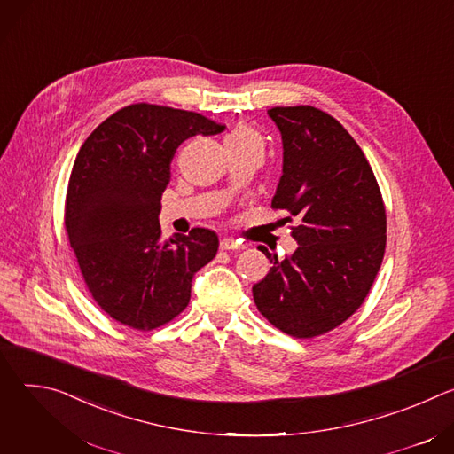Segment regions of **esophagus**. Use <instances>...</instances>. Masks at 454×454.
<instances>
[{
	"label": "esophagus",
	"instance_id": "1",
	"mask_svg": "<svg viewBox=\"0 0 454 454\" xmlns=\"http://www.w3.org/2000/svg\"><path fill=\"white\" fill-rule=\"evenodd\" d=\"M242 247L244 246L240 242L233 240V239H223L221 240V249H224V251H233V249H242Z\"/></svg>",
	"mask_w": 454,
	"mask_h": 454
}]
</instances>
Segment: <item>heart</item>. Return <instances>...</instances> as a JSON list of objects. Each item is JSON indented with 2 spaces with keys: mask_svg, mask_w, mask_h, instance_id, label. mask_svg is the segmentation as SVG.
I'll use <instances>...</instances> for the list:
<instances>
[{
  "mask_svg": "<svg viewBox=\"0 0 454 454\" xmlns=\"http://www.w3.org/2000/svg\"><path fill=\"white\" fill-rule=\"evenodd\" d=\"M224 142H226V147L228 145H233V147H239V145H262L261 135H258L254 129L249 127V125H237L235 129H231V131L226 135Z\"/></svg>",
  "mask_w": 454,
  "mask_h": 454,
  "instance_id": "b5f03b06",
  "label": "heart"
}]
</instances>
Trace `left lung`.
<instances>
[{"label":"left lung","instance_id":"obj_1","mask_svg":"<svg viewBox=\"0 0 454 454\" xmlns=\"http://www.w3.org/2000/svg\"><path fill=\"white\" fill-rule=\"evenodd\" d=\"M268 114L284 149L271 207L298 221V247L278 261L258 246L273 268L253 286V300L282 333L314 338L364 301L384 256L386 212L370 163L336 118L310 106Z\"/></svg>","mask_w":454,"mask_h":454}]
</instances>
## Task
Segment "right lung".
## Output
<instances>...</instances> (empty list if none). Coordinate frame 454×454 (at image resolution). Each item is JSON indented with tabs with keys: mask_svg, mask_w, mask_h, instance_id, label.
<instances>
[{
	"mask_svg": "<svg viewBox=\"0 0 454 454\" xmlns=\"http://www.w3.org/2000/svg\"><path fill=\"white\" fill-rule=\"evenodd\" d=\"M223 131L200 113L133 104L82 144L64 224L91 296L121 325L151 331L174 319L190 301L193 275L217 254L215 231L165 240L158 215L176 149Z\"/></svg>",
	"mask_w": 454,
	"mask_h": 454,
	"instance_id": "1",
	"label": "right lung"
}]
</instances>
